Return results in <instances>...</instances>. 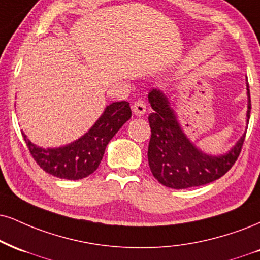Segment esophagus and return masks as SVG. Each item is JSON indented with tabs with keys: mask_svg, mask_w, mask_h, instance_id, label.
<instances>
[{
	"mask_svg": "<svg viewBox=\"0 0 260 260\" xmlns=\"http://www.w3.org/2000/svg\"><path fill=\"white\" fill-rule=\"evenodd\" d=\"M132 110H133V114L137 115V116H143V115L146 112L145 103H144L143 100H138V102H136L132 105Z\"/></svg>",
	"mask_w": 260,
	"mask_h": 260,
	"instance_id": "34e87169",
	"label": "esophagus"
}]
</instances>
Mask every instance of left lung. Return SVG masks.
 <instances>
[{"label":"left lung","instance_id":"obj_1","mask_svg":"<svg viewBox=\"0 0 260 260\" xmlns=\"http://www.w3.org/2000/svg\"><path fill=\"white\" fill-rule=\"evenodd\" d=\"M247 84L248 110L251 116V94ZM154 112L149 115L151 138L148 160L152 176L162 185L172 189L205 185L219 179L233 167L239 157L246 133L235 145L223 155L213 156L201 151L184 133L167 94L160 89H151L148 94Z\"/></svg>","mask_w":260,"mask_h":260}]
</instances>
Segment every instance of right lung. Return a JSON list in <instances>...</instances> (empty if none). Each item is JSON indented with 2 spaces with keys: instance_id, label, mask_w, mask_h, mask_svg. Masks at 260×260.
Wrapping results in <instances>:
<instances>
[{
  "instance_id": "right-lung-1",
  "label": "right lung",
  "mask_w": 260,
  "mask_h": 260,
  "mask_svg": "<svg viewBox=\"0 0 260 260\" xmlns=\"http://www.w3.org/2000/svg\"><path fill=\"white\" fill-rule=\"evenodd\" d=\"M132 116L128 102L108 105L92 128L81 138L60 148L43 149L24 140L36 164L52 176L61 179L79 180L92 174L102 161L106 145Z\"/></svg>"
}]
</instances>
